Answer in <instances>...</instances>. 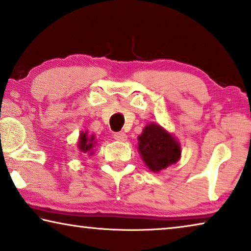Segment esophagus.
Here are the masks:
<instances>
[{"instance_id": "1", "label": "esophagus", "mask_w": 251, "mask_h": 251, "mask_svg": "<svg viewBox=\"0 0 251 251\" xmlns=\"http://www.w3.org/2000/svg\"><path fill=\"white\" fill-rule=\"evenodd\" d=\"M126 134L123 133V132H117L114 134V138L116 141H125L126 140Z\"/></svg>"}]
</instances>
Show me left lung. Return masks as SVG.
Segmentation results:
<instances>
[{"mask_svg":"<svg viewBox=\"0 0 251 251\" xmlns=\"http://www.w3.org/2000/svg\"><path fill=\"white\" fill-rule=\"evenodd\" d=\"M138 151L150 170L159 173L180 156V147L173 135L158 124H150L138 136Z\"/></svg>","mask_w":251,"mask_h":251,"instance_id":"8db88e82","label":"left lung"}]
</instances>
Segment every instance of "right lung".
Masks as SVG:
<instances>
[{
    "mask_svg": "<svg viewBox=\"0 0 251 251\" xmlns=\"http://www.w3.org/2000/svg\"><path fill=\"white\" fill-rule=\"evenodd\" d=\"M78 148H80V151L88 153V154H92V149L95 148V137L88 136L87 133H82L80 136V142H78Z\"/></svg>",
    "mask_w": 251,
    "mask_h": 251,
    "instance_id": "add662e5",
    "label": "right lung"
}]
</instances>
